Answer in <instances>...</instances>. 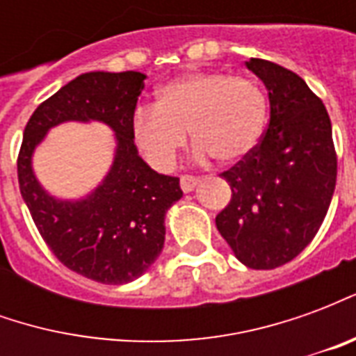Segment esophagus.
Instances as JSON below:
<instances>
[{"instance_id": "obj_1", "label": "esophagus", "mask_w": 356, "mask_h": 356, "mask_svg": "<svg viewBox=\"0 0 356 356\" xmlns=\"http://www.w3.org/2000/svg\"><path fill=\"white\" fill-rule=\"evenodd\" d=\"M196 185H198V177H194V175H183L181 177V188H183V193H193Z\"/></svg>"}]
</instances>
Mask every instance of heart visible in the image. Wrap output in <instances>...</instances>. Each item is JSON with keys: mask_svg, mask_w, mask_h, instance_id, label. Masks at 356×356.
Returning <instances> with one entry per match:
<instances>
[{"mask_svg": "<svg viewBox=\"0 0 356 356\" xmlns=\"http://www.w3.org/2000/svg\"><path fill=\"white\" fill-rule=\"evenodd\" d=\"M267 124V97L255 81L223 72H186L156 91V106H140L131 135L147 162L170 171L186 133L194 154L236 163L252 154Z\"/></svg>", "mask_w": 356, "mask_h": 356, "instance_id": "1", "label": "heart"}]
</instances>
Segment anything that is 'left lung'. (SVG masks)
Instances as JSON below:
<instances>
[{
  "mask_svg": "<svg viewBox=\"0 0 356 356\" xmlns=\"http://www.w3.org/2000/svg\"><path fill=\"white\" fill-rule=\"evenodd\" d=\"M246 66L267 88L270 120L254 152L221 173L232 196L216 225L240 263L267 270L298 257L318 232L337 156L328 112L298 74L263 58Z\"/></svg>",
  "mask_w": 356,
  "mask_h": 356,
  "instance_id": "left-lung-1",
  "label": "left lung"
}]
</instances>
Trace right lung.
I'll return each mask as SVG.
<instances>
[{"label":"right lung","mask_w":356,"mask_h":356,"mask_svg":"<svg viewBox=\"0 0 356 356\" xmlns=\"http://www.w3.org/2000/svg\"><path fill=\"white\" fill-rule=\"evenodd\" d=\"M145 74L88 72L43 101L24 127L20 194L38 231L63 265L101 284H127L147 273L165 240V211L183 196L179 177L154 171L137 152L131 120ZM106 123L117 135L107 177L81 201H57L35 179L31 154L63 121Z\"/></svg>","instance_id":"right-lung-1"}]
</instances>
